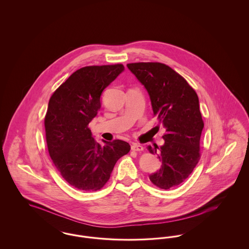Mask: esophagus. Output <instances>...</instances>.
<instances>
[{
    "label": "esophagus",
    "instance_id": "1",
    "mask_svg": "<svg viewBox=\"0 0 249 249\" xmlns=\"http://www.w3.org/2000/svg\"><path fill=\"white\" fill-rule=\"evenodd\" d=\"M131 149H132L133 151H138V152H140V151H142V150H143V147H142V145L138 144V143H132Z\"/></svg>",
    "mask_w": 249,
    "mask_h": 249
}]
</instances>
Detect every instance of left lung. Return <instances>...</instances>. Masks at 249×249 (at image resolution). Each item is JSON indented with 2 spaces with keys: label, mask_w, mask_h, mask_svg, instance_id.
I'll return each mask as SVG.
<instances>
[{
  "label": "left lung",
  "mask_w": 249,
  "mask_h": 249,
  "mask_svg": "<svg viewBox=\"0 0 249 249\" xmlns=\"http://www.w3.org/2000/svg\"><path fill=\"white\" fill-rule=\"evenodd\" d=\"M149 94L153 114L163 125L164 144L148 146L162 165L150 175L151 182L169 190L182 183L200 160V137L204 123L196 90L172 68L159 62L126 65Z\"/></svg>",
  "instance_id": "obj_1"
}]
</instances>
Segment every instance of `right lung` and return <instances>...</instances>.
Here are the masks:
<instances>
[{"label": "right lung", "instance_id": "right-lung-1", "mask_svg": "<svg viewBox=\"0 0 249 249\" xmlns=\"http://www.w3.org/2000/svg\"><path fill=\"white\" fill-rule=\"evenodd\" d=\"M124 70L122 64L81 68L49 100L44 125L51 159L62 178L78 190L103 188L117 160L130 151L121 140L103 141L102 146L89 128L101 108L103 90Z\"/></svg>", "mask_w": 249, "mask_h": 249}]
</instances>
